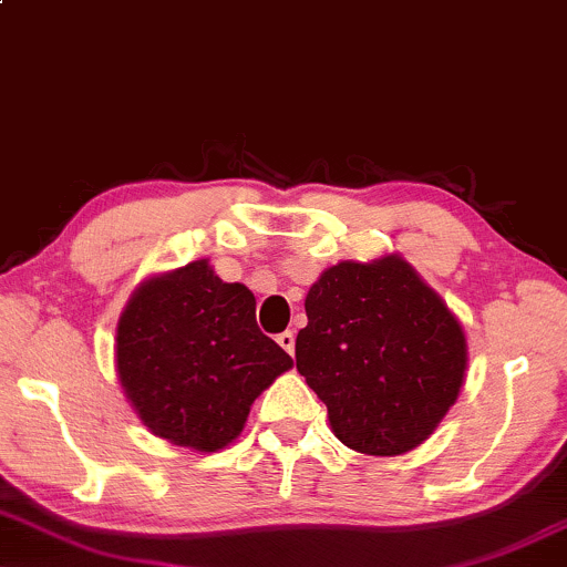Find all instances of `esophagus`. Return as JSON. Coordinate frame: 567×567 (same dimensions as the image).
Listing matches in <instances>:
<instances>
[{"label":"esophagus","instance_id":"1","mask_svg":"<svg viewBox=\"0 0 567 567\" xmlns=\"http://www.w3.org/2000/svg\"><path fill=\"white\" fill-rule=\"evenodd\" d=\"M275 340H277V343H279V349H282V351H288L290 357H292V351H296V336H292L290 330L279 332V336H277Z\"/></svg>","mask_w":567,"mask_h":567}]
</instances>
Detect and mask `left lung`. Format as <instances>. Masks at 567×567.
<instances>
[{"label":"left lung","mask_w":567,"mask_h":567,"mask_svg":"<svg viewBox=\"0 0 567 567\" xmlns=\"http://www.w3.org/2000/svg\"><path fill=\"white\" fill-rule=\"evenodd\" d=\"M296 367L353 452H412L446 417L467 370L462 324L401 256L340 261L306 296Z\"/></svg>","instance_id":"left-lung-1"}]
</instances>
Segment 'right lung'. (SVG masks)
<instances>
[{
    "label": "right lung",
    "mask_w": 567,
    "mask_h": 567,
    "mask_svg": "<svg viewBox=\"0 0 567 567\" xmlns=\"http://www.w3.org/2000/svg\"><path fill=\"white\" fill-rule=\"evenodd\" d=\"M115 367L150 433L218 452L292 359L258 330L254 292L200 258L132 292L115 327Z\"/></svg>",
    "instance_id": "1"
}]
</instances>
